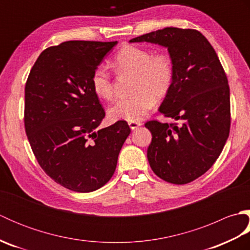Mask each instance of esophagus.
<instances>
[{
	"label": "esophagus",
	"mask_w": 250,
	"mask_h": 250,
	"mask_svg": "<svg viewBox=\"0 0 250 250\" xmlns=\"http://www.w3.org/2000/svg\"><path fill=\"white\" fill-rule=\"evenodd\" d=\"M143 124L142 122H140V121H130L129 122V125H130V128L132 129V130H135L137 126H140V125H142Z\"/></svg>",
	"instance_id": "obj_1"
}]
</instances>
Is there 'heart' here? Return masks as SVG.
Listing matches in <instances>:
<instances>
[{
	"label": "heart",
	"instance_id": "heart-1",
	"mask_svg": "<svg viewBox=\"0 0 250 250\" xmlns=\"http://www.w3.org/2000/svg\"><path fill=\"white\" fill-rule=\"evenodd\" d=\"M114 65L121 72L135 73L130 97L117 100L108 108L111 120L140 121L148 114L156 100L166 98L174 83L172 59L166 52L152 54L140 46L122 47L114 58ZM91 88L99 98L114 97V84L105 65H98L91 75Z\"/></svg>",
	"mask_w": 250,
	"mask_h": 250
}]
</instances>
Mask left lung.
I'll use <instances>...</instances> for the list:
<instances>
[{"label":"left lung","instance_id":"8db88e82","mask_svg":"<svg viewBox=\"0 0 250 250\" xmlns=\"http://www.w3.org/2000/svg\"><path fill=\"white\" fill-rule=\"evenodd\" d=\"M130 42L167 47L175 72L173 87L159 110L178 122H146L152 135L148 162L167 183L193 182L218 159L230 133V88L219 58L193 29L166 28Z\"/></svg>","mask_w":250,"mask_h":250}]
</instances>
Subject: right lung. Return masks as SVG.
Returning <instances> with one entry per match:
<instances>
[{
  "label": "right lung",
  "instance_id": "add662e5",
  "mask_svg": "<svg viewBox=\"0 0 250 250\" xmlns=\"http://www.w3.org/2000/svg\"><path fill=\"white\" fill-rule=\"evenodd\" d=\"M117 42L68 41L37 58L24 89V128L37 162L66 189L91 192L108 182L130 134L126 121L99 125L104 108L91 75Z\"/></svg>",
  "mask_w": 250,
  "mask_h": 250
}]
</instances>
